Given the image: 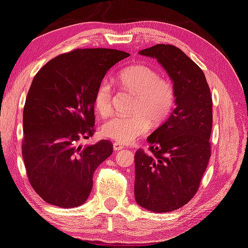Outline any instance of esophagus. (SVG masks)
Wrapping results in <instances>:
<instances>
[{"instance_id": "esophagus-1", "label": "esophagus", "mask_w": 248, "mask_h": 248, "mask_svg": "<svg viewBox=\"0 0 248 248\" xmlns=\"http://www.w3.org/2000/svg\"><path fill=\"white\" fill-rule=\"evenodd\" d=\"M112 147H114V151H120V150H123V148H124V145L121 143L115 142L114 144H112Z\"/></svg>"}]
</instances>
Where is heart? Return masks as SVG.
Returning a JSON list of instances; mask_svg holds the SVG:
<instances>
[{
  "label": "heart",
  "mask_w": 248,
  "mask_h": 248,
  "mask_svg": "<svg viewBox=\"0 0 248 248\" xmlns=\"http://www.w3.org/2000/svg\"><path fill=\"white\" fill-rule=\"evenodd\" d=\"M118 81L125 91L137 96L130 117L114 116L101 128L103 137L111 141L128 144L145 134L151 121L160 124L170 115L174 106L175 94L172 83L159 77L158 71L146 65H133L121 70ZM112 90L108 80H102L94 96L98 115L108 116L111 111Z\"/></svg>",
  "instance_id": "heart-1"
}]
</instances>
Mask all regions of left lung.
Masks as SVG:
<instances>
[{
    "label": "left lung",
    "mask_w": 248,
    "mask_h": 248,
    "mask_svg": "<svg viewBox=\"0 0 248 248\" xmlns=\"http://www.w3.org/2000/svg\"><path fill=\"white\" fill-rule=\"evenodd\" d=\"M139 54L167 71L175 108L147 138L150 154L136 152L134 197L143 208L168 213L190 202L200 187L210 158L213 100L202 70L180 48L157 44Z\"/></svg>",
    "instance_id": "1"
}]
</instances>
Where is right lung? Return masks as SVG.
<instances>
[{"label": "right lung", "mask_w": 248, "mask_h": 248, "mask_svg": "<svg viewBox=\"0 0 248 248\" xmlns=\"http://www.w3.org/2000/svg\"><path fill=\"white\" fill-rule=\"evenodd\" d=\"M128 56L110 48L74 49L33 78L24 107L22 158L30 184L48 204L73 208L88 200L94 171L111 155L112 144L79 141L93 136L98 84Z\"/></svg>", "instance_id": "1"}]
</instances>
